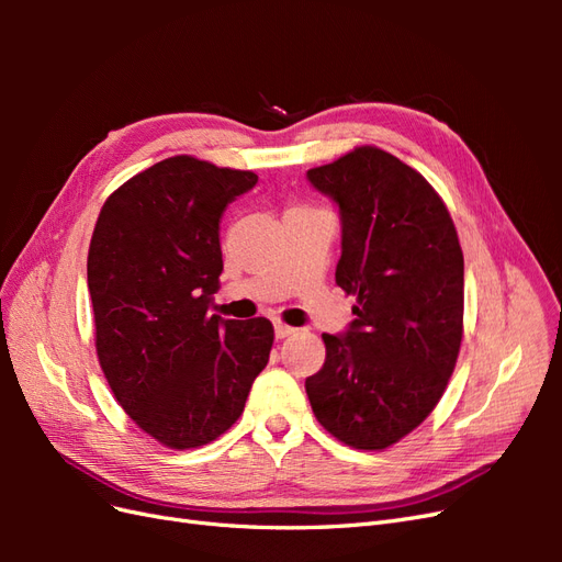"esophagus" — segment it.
Wrapping results in <instances>:
<instances>
[{"mask_svg":"<svg viewBox=\"0 0 562 562\" xmlns=\"http://www.w3.org/2000/svg\"><path fill=\"white\" fill-rule=\"evenodd\" d=\"M274 333H277V337L279 339H283V337H288L291 333H295V328H291V326H285V323H274Z\"/></svg>","mask_w":562,"mask_h":562,"instance_id":"1","label":"esophagus"}]
</instances>
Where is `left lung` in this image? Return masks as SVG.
I'll list each match as a JSON object with an SVG mask.
<instances>
[{
    "label": "left lung",
    "mask_w": 562,
    "mask_h": 562,
    "mask_svg": "<svg viewBox=\"0 0 562 562\" xmlns=\"http://www.w3.org/2000/svg\"><path fill=\"white\" fill-rule=\"evenodd\" d=\"M339 206L335 281L356 295L345 335L323 333L326 363L304 389L345 446L384 450L443 396L464 335V255L443 199L415 168L363 145L307 171Z\"/></svg>",
    "instance_id": "left-lung-1"
}]
</instances>
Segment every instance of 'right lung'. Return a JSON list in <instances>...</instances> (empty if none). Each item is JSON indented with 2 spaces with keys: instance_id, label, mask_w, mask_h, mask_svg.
<instances>
[{
  "instance_id": "obj_1",
  "label": "right lung",
  "mask_w": 562,
  "mask_h": 562,
  "mask_svg": "<svg viewBox=\"0 0 562 562\" xmlns=\"http://www.w3.org/2000/svg\"><path fill=\"white\" fill-rule=\"evenodd\" d=\"M258 176L190 155L114 190L89 246L95 351L114 398L161 446L190 450L241 417L274 326L209 314L223 274L220 217Z\"/></svg>"
}]
</instances>
